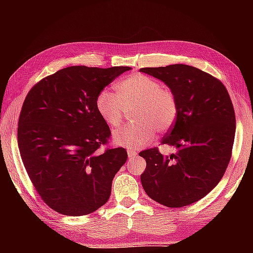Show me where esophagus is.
I'll use <instances>...</instances> for the list:
<instances>
[{"label": "esophagus", "mask_w": 253, "mask_h": 253, "mask_svg": "<svg viewBox=\"0 0 253 253\" xmlns=\"http://www.w3.org/2000/svg\"><path fill=\"white\" fill-rule=\"evenodd\" d=\"M127 154H128V158H129V160H132V158L136 157V155H137V153L135 151H130V149H128Z\"/></svg>", "instance_id": "1"}]
</instances>
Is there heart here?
Here are the masks:
<instances>
[{
  "mask_svg": "<svg viewBox=\"0 0 253 253\" xmlns=\"http://www.w3.org/2000/svg\"><path fill=\"white\" fill-rule=\"evenodd\" d=\"M117 95L109 90L100 91L96 98V109L107 125L118 127L125 117V109L134 108V124L114 134L119 146L139 149L152 142L155 130L168 131L178 113L177 98L169 87L143 74H132L116 84Z\"/></svg>",
  "mask_w": 253,
  "mask_h": 253,
  "instance_id": "b5f03b06",
  "label": "heart"
}]
</instances>
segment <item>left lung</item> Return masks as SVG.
Returning <instances> with one entry per match:
<instances>
[{
  "instance_id": "1",
  "label": "left lung",
  "mask_w": 253,
  "mask_h": 253,
  "mask_svg": "<svg viewBox=\"0 0 253 253\" xmlns=\"http://www.w3.org/2000/svg\"><path fill=\"white\" fill-rule=\"evenodd\" d=\"M140 71L162 80L178 104L172 129L162 139L176 153L164 156L156 147L140 152L146 160L142 185L162 205L186 207L210 193L228 168L235 135L232 101L219 79L195 67L170 65Z\"/></svg>"
}]
</instances>
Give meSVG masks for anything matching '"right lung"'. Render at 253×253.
<instances>
[{"label":"right lung","mask_w":253,"mask_h":253,"mask_svg":"<svg viewBox=\"0 0 253 253\" xmlns=\"http://www.w3.org/2000/svg\"><path fill=\"white\" fill-rule=\"evenodd\" d=\"M129 67H68L34 84L18 127L23 165L38 193L55 212L90 214L108 201L114 176L127 161L125 148H107L110 129L96 98Z\"/></svg>","instance_id":"right-lung-1"}]
</instances>
